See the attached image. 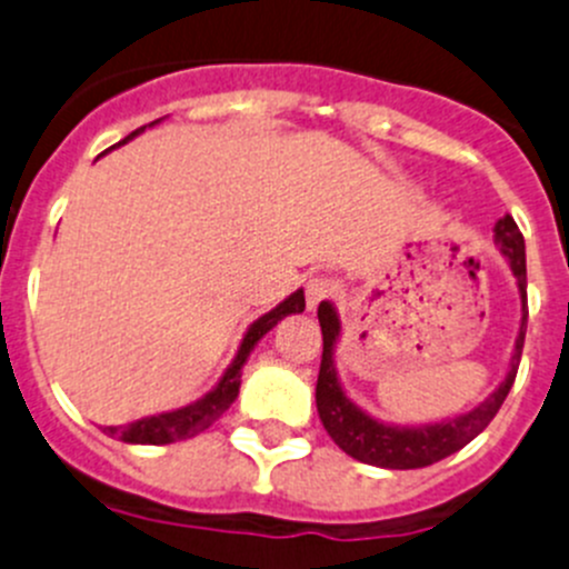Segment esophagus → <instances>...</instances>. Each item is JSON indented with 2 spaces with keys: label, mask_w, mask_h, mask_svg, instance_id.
Returning a JSON list of instances; mask_svg holds the SVG:
<instances>
[{
  "label": "esophagus",
  "mask_w": 569,
  "mask_h": 569,
  "mask_svg": "<svg viewBox=\"0 0 569 569\" xmlns=\"http://www.w3.org/2000/svg\"><path fill=\"white\" fill-rule=\"evenodd\" d=\"M303 292H307V307L309 309H318V303L329 301V298L337 296V282L329 277H312L303 287Z\"/></svg>",
  "instance_id": "1"
}]
</instances>
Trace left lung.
Listing matches in <instances>:
<instances>
[{"mask_svg": "<svg viewBox=\"0 0 569 569\" xmlns=\"http://www.w3.org/2000/svg\"><path fill=\"white\" fill-rule=\"evenodd\" d=\"M495 243H498L500 254L509 262L511 273L517 279V290H520L522 301V318L520 331L515 340V353H511L509 373L500 381L498 390L481 401L470 412L457 415V418L440 420V423L426 426H392L381 423V420L370 418L365 409H359L351 398L342 390L340 379H337L335 368V348L340 340V318L337 309L329 301L318 307L320 331H323V357H320V373L318 387H315V403H318V415L323 429L329 431L331 440L353 457L357 462L376 465V468L387 470H415L435 465L440 459L451 457L459 448L476 440L489 420L498 415L500 403L509 396L511 385H515L517 365L522 357V342H526V323H528V301H526V240H522L520 229H517L515 218L503 216L495 223Z\"/></svg>", "mask_w": 569, "mask_h": 569, "instance_id": "8db88e82", "label": "left lung"}]
</instances>
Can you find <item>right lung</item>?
<instances>
[{"mask_svg": "<svg viewBox=\"0 0 569 569\" xmlns=\"http://www.w3.org/2000/svg\"><path fill=\"white\" fill-rule=\"evenodd\" d=\"M154 123H160V118H157V121H151L149 127H154ZM143 129L146 127L134 129V132L127 134V138H123L118 146H123L127 140H132L134 134H140ZM303 307H307V303H303V290H296V292H290V296H287L279 307H273L271 312H266L262 318H257L254 323L249 326V331H246V337H243V342H240L238 353H234L232 365L223 370L221 381H218V385L212 387L204 398H199V401L188 403V407H182V409H173V412H160V415H151V418H140L129 426H107L104 431L110 437H118V440L132 442V446H168V442L188 440V437H196L199 431L210 429V426L216 423V420L221 418L229 407H232L234 398H238L240 373H243L246 359H249V353L254 351L257 342H260L262 337H266L268 331L279 323V320L287 318V315L303 312Z\"/></svg>", "mask_w": 569, "mask_h": 569, "instance_id": "right-lung-1", "label": "right lung"}]
</instances>
